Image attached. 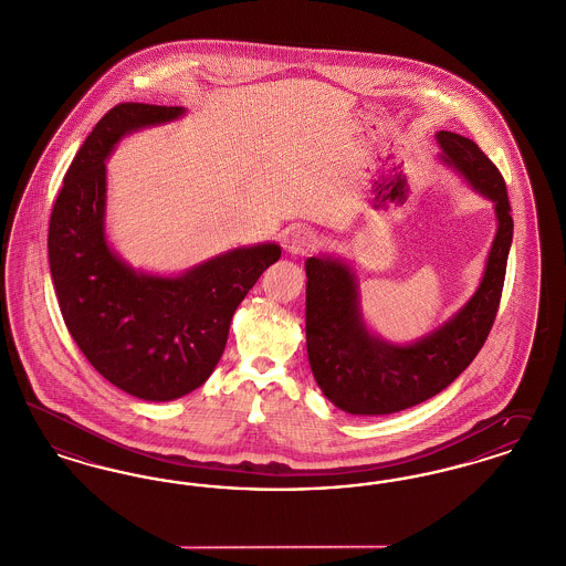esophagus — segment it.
Here are the masks:
<instances>
[{"label":"esophagus","mask_w":566,"mask_h":566,"mask_svg":"<svg viewBox=\"0 0 566 566\" xmlns=\"http://www.w3.org/2000/svg\"><path fill=\"white\" fill-rule=\"evenodd\" d=\"M315 244H317V234L311 232V230H306V228H296V230H292V232L285 237V247H287V251L294 253V255L313 251Z\"/></svg>","instance_id":"34e87169"}]
</instances>
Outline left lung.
Wrapping results in <instances>:
<instances>
[{
	"mask_svg": "<svg viewBox=\"0 0 566 566\" xmlns=\"http://www.w3.org/2000/svg\"><path fill=\"white\" fill-rule=\"evenodd\" d=\"M441 161L494 205L496 237L475 294L446 324L407 345L366 326L356 270L322 255L306 269V354L327 400L352 416H389L443 391L483 347L505 283L513 219L505 180L473 140L437 132Z\"/></svg>",
	"mask_w": 566,
	"mask_h": 566,
	"instance_id": "8db88e82",
	"label": "left lung"
}]
</instances>
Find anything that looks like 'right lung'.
<instances>
[{
	"label": "right lung",
	"instance_id": "right-lung-1",
	"mask_svg": "<svg viewBox=\"0 0 566 566\" xmlns=\"http://www.w3.org/2000/svg\"><path fill=\"white\" fill-rule=\"evenodd\" d=\"M182 115V106L111 108L70 164L49 223L51 276L72 338L106 381L149 402L209 379L234 311L281 258L276 242H260L166 276L132 269L111 247L106 159L120 138Z\"/></svg>",
	"mask_w": 566,
	"mask_h": 566
}]
</instances>
